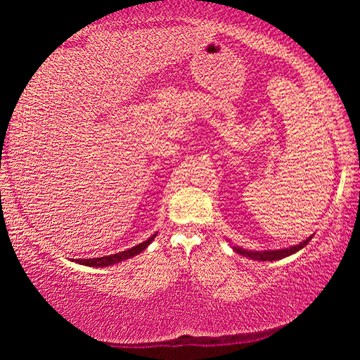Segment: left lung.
Segmentation results:
<instances>
[{
  "label": "left lung",
  "mask_w": 360,
  "mask_h": 360,
  "mask_svg": "<svg viewBox=\"0 0 360 360\" xmlns=\"http://www.w3.org/2000/svg\"><path fill=\"white\" fill-rule=\"evenodd\" d=\"M311 238H313V236H309V238L302 241L300 245L292 246V248H285V249H276V251H246V249H243L240 246H233V251L241 254V255H245V257L254 259V260H262V262L270 260L271 262V260L284 259V257H288V255H292V254H295L297 251H300L302 248H304L309 241H311Z\"/></svg>",
  "instance_id": "left-lung-1"
}]
</instances>
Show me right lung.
Instances as JSON below:
<instances>
[{
    "mask_svg": "<svg viewBox=\"0 0 360 360\" xmlns=\"http://www.w3.org/2000/svg\"><path fill=\"white\" fill-rule=\"evenodd\" d=\"M155 238V235H152L149 240H146L143 243H139L135 248H130L127 249V251H122L117 254H111V255H105V257H96V259H75L72 262H76V264H81V265H87V266H109V265H114V264H119L122 260H127L130 257H135L139 252H143L146 248H148L152 240Z\"/></svg>",
    "mask_w": 360,
    "mask_h": 360,
    "instance_id": "1",
    "label": "right lung"
}]
</instances>
